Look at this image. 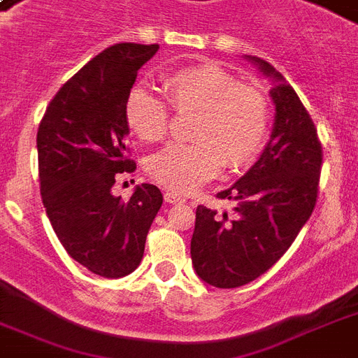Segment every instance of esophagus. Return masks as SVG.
Listing matches in <instances>:
<instances>
[{"mask_svg":"<svg viewBox=\"0 0 358 358\" xmlns=\"http://www.w3.org/2000/svg\"><path fill=\"white\" fill-rule=\"evenodd\" d=\"M163 196H165V202H169V204H178V202L185 201L184 196L180 195V193H176V191H165Z\"/></svg>","mask_w":358,"mask_h":358,"instance_id":"esophagus-1","label":"esophagus"}]
</instances>
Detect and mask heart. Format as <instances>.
Instances as JSON below:
<instances>
[{"label":"heart","instance_id":"obj_1","mask_svg":"<svg viewBox=\"0 0 358 358\" xmlns=\"http://www.w3.org/2000/svg\"><path fill=\"white\" fill-rule=\"evenodd\" d=\"M163 91L178 111H196L189 145H169L148 162L154 180L176 193L201 187L227 167L249 165L262 150L269 109L264 92L239 85L217 64H191L163 76ZM124 119L135 137L162 141L169 128V108L150 89L135 85L126 96Z\"/></svg>","mask_w":358,"mask_h":358}]
</instances>
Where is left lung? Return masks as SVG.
Segmentation results:
<instances>
[{"label": "left lung", "mask_w": 358, "mask_h": 358, "mask_svg": "<svg viewBox=\"0 0 358 358\" xmlns=\"http://www.w3.org/2000/svg\"><path fill=\"white\" fill-rule=\"evenodd\" d=\"M271 80V137L258 162L219 199L232 212L196 208L191 262L213 288H238L275 266L310 219L322 173V145L310 115L280 72L245 55Z\"/></svg>", "instance_id": "8db88e82"}]
</instances>
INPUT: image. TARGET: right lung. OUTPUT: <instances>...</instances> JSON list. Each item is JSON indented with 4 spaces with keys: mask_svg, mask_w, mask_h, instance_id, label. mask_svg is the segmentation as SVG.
<instances>
[{
    "mask_svg": "<svg viewBox=\"0 0 358 358\" xmlns=\"http://www.w3.org/2000/svg\"><path fill=\"white\" fill-rule=\"evenodd\" d=\"M157 44L122 42L103 50L64 83L36 134L42 202L59 241L94 275L137 269L162 191L141 184L129 201L111 193L115 174L134 173L124 103Z\"/></svg>",
    "mask_w": 358,
    "mask_h": 358,
    "instance_id": "obj_1",
    "label": "right lung"
}]
</instances>
